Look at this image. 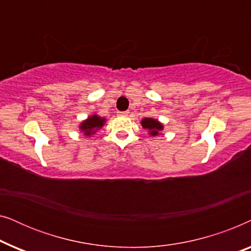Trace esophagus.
I'll list each match as a JSON object with an SVG mask.
<instances>
[{"mask_svg": "<svg viewBox=\"0 0 251 251\" xmlns=\"http://www.w3.org/2000/svg\"><path fill=\"white\" fill-rule=\"evenodd\" d=\"M118 114H119L120 116H126V115L129 114V112H128V111H126V112H119Z\"/></svg>", "mask_w": 251, "mask_h": 251, "instance_id": "1", "label": "esophagus"}]
</instances>
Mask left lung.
Masks as SVG:
<instances>
[{
    "instance_id": "left-lung-1",
    "label": "left lung",
    "mask_w": 251,
    "mask_h": 251,
    "mask_svg": "<svg viewBox=\"0 0 251 251\" xmlns=\"http://www.w3.org/2000/svg\"><path fill=\"white\" fill-rule=\"evenodd\" d=\"M142 126L144 129L149 130L150 135L152 136L159 135V132L163 129L162 123H160L159 121H156V120L154 119H149V118H145L142 120Z\"/></svg>"
}]
</instances>
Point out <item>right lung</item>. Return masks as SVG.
Wrapping results in <instances>:
<instances>
[{"mask_svg":"<svg viewBox=\"0 0 251 251\" xmlns=\"http://www.w3.org/2000/svg\"><path fill=\"white\" fill-rule=\"evenodd\" d=\"M105 123V119H101L98 115H91L81 123L80 129L84 132V135L90 136L96 132V130L100 129Z\"/></svg>","mask_w":251,"mask_h":251,"instance_id":"add662e5","label":"right lung"}]
</instances>
